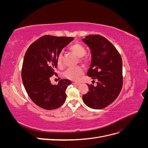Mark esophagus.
I'll use <instances>...</instances> for the list:
<instances>
[{"instance_id": "esophagus-1", "label": "esophagus", "mask_w": 148, "mask_h": 148, "mask_svg": "<svg viewBox=\"0 0 148 148\" xmlns=\"http://www.w3.org/2000/svg\"><path fill=\"white\" fill-rule=\"evenodd\" d=\"M73 84L77 85V86H79V85H80V83H77V82H74V83H73Z\"/></svg>"}]
</instances>
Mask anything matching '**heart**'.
I'll return each mask as SVG.
<instances>
[{
    "instance_id": "obj_1",
    "label": "heart",
    "mask_w": 148,
    "mask_h": 148,
    "mask_svg": "<svg viewBox=\"0 0 148 148\" xmlns=\"http://www.w3.org/2000/svg\"><path fill=\"white\" fill-rule=\"evenodd\" d=\"M70 51L72 52L74 54L77 56L79 58L83 57L85 53H86V49L82 45V44L77 42L73 44L70 48ZM87 59L85 58H81L80 61L82 62H86ZM56 63L58 67L62 66L63 65V62H62V53H60L59 55H58L56 60ZM83 69L81 67H71V68L67 69L66 70H65L63 73H62V76L64 77L70 79V80H73V81H76V80H78L79 77L83 75Z\"/></svg>"
}]
</instances>
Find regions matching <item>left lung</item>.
<instances>
[{
	"mask_svg": "<svg viewBox=\"0 0 148 148\" xmlns=\"http://www.w3.org/2000/svg\"><path fill=\"white\" fill-rule=\"evenodd\" d=\"M82 41L90 49L91 61L87 75L97 79L96 86L89 85L83 101L93 109H101L112 104L122 88V60L115 46L101 35L86 36Z\"/></svg>",
	"mask_w": 148,
	"mask_h": 148,
	"instance_id": "obj_1",
	"label": "left lung"
}]
</instances>
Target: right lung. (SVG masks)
<instances>
[{"label":"right lung","mask_w":148,"mask_h":148,"mask_svg":"<svg viewBox=\"0 0 148 148\" xmlns=\"http://www.w3.org/2000/svg\"><path fill=\"white\" fill-rule=\"evenodd\" d=\"M73 40L70 37L45 35L31 44L25 53L22 82L30 99L41 108L56 109L66 100L65 91L71 82L61 79L58 84L53 85L50 78L56 74L58 55Z\"/></svg>","instance_id":"add662e5"}]
</instances>
